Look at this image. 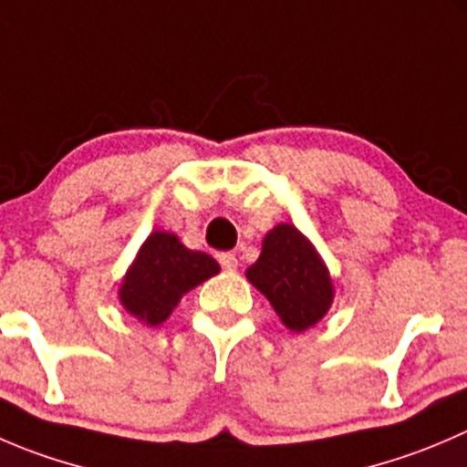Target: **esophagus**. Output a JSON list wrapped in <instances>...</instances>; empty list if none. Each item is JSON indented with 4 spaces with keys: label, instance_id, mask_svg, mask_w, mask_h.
I'll return each instance as SVG.
<instances>
[{
    "label": "esophagus",
    "instance_id": "esophagus-1",
    "mask_svg": "<svg viewBox=\"0 0 467 467\" xmlns=\"http://www.w3.org/2000/svg\"><path fill=\"white\" fill-rule=\"evenodd\" d=\"M219 262L223 269H228V271L237 269V255H234V253H221Z\"/></svg>",
    "mask_w": 467,
    "mask_h": 467
}]
</instances>
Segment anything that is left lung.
I'll list each match as a JSON object with an SVG mask.
<instances>
[{
	"label": "left lung",
	"mask_w": 467,
	"mask_h": 467,
	"mask_svg": "<svg viewBox=\"0 0 467 467\" xmlns=\"http://www.w3.org/2000/svg\"><path fill=\"white\" fill-rule=\"evenodd\" d=\"M246 278L260 289L275 315L294 333H303L328 312L333 280L319 253L292 223H278L262 242L255 265Z\"/></svg>",
	"instance_id": "1"
}]
</instances>
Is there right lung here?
I'll use <instances>...</instances> for the list:
<instances>
[{"label": "right lung", "instance_id": "right-lung-1", "mask_svg": "<svg viewBox=\"0 0 467 467\" xmlns=\"http://www.w3.org/2000/svg\"><path fill=\"white\" fill-rule=\"evenodd\" d=\"M221 271L219 262L201 251H189L173 233H152L139 248L137 260L120 283L125 310L148 326L169 319L189 289Z\"/></svg>", "mask_w": 467, "mask_h": 467}]
</instances>
